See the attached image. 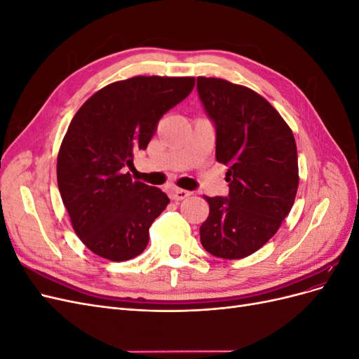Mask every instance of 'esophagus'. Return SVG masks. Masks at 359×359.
I'll return each instance as SVG.
<instances>
[{"mask_svg": "<svg viewBox=\"0 0 359 359\" xmlns=\"http://www.w3.org/2000/svg\"><path fill=\"white\" fill-rule=\"evenodd\" d=\"M190 194H191L190 191L184 190V189H172V190H170V198H172L173 201H182V199L189 198Z\"/></svg>", "mask_w": 359, "mask_h": 359, "instance_id": "esophagus-1", "label": "esophagus"}]
</instances>
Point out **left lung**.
Here are the masks:
<instances>
[{
    "label": "left lung",
    "instance_id": "left-lung-1",
    "mask_svg": "<svg viewBox=\"0 0 359 359\" xmlns=\"http://www.w3.org/2000/svg\"><path fill=\"white\" fill-rule=\"evenodd\" d=\"M198 93L215 126V158L229 168V196H205L210 215L201 243L212 256L243 259L276 235L295 202V137L271 103L247 86L199 76Z\"/></svg>",
    "mask_w": 359,
    "mask_h": 359
}]
</instances>
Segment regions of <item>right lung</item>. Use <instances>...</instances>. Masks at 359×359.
<instances>
[{"label":"right lung","instance_id":"add662e5","mask_svg":"<svg viewBox=\"0 0 359 359\" xmlns=\"http://www.w3.org/2000/svg\"><path fill=\"white\" fill-rule=\"evenodd\" d=\"M193 86L189 76H135L106 85L73 116L58 153V189L76 235L97 256L123 262L147 248L169 198L126 168Z\"/></svg>","mask_w":359,"mask_h":359}]
</instances>
